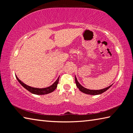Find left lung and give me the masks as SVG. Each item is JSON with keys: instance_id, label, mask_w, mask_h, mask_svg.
Returning <instances> with one entry per match:
<instances>
[{"instance_id": "obj_1", "label": "left lung", "mask_w": 133, "mask_h": 133, "mask_svg": "<svg viewBox=\"0 0 133 133\" xmlns=\"http://www.w3.org/2000/svg\"><path fill=\"white\" fill-rule=\"evenodd\" d=\"M75 82H76V85H77V88L80 90V91L83 92L85 94H90V95H98V94H102L103 93H104L105 91H107L108 89L110 88V87L112 85H110V86L106 87V88L103 89H101V90H90V89H87L86 88H85L83 86H82L77 81V78H76V76H75Z\"/></svg>"}]
</instances>
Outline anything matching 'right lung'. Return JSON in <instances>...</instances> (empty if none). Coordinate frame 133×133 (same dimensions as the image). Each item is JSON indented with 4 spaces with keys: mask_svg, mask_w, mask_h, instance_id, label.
Returning a JSON list of instances; mask_svg holds the SVG:
<instances>
[{
    "mask_svg": "<svg viewBox=\"0 0 133 133\" xmlns=\"http://www.w3.org/2000/svg\"><path fill=\"white\" fill-rule=\"evenodd\" d=\"M16 77L18 82L20 83V84H21L22 86L24 87V88H25L26 90H28L29 91H30V93H31L32 94H37V95H44V94H47L53 92L56 88H57V84L58 83V80H59V78L58 77L57 79L56 80V82L54 83L52 85H51L50 86L46 87V88L39 89V88H35V87H30L29 86V85H28L26 84H24V83H23L21 80H20L19 79V78L17 77L16 75Z\"/></svg>",
    "mask_w": 133,
    "mask_h": 133,
    "instance_id": "obj_1",
    "label": "right lung"
}]
</instances>
